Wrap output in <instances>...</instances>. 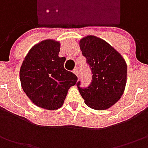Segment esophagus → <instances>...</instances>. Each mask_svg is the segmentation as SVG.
<instances>
[{
	"label": "esophagus",
	"mask_w": 148,
	"mask_h": 148,
	"mask_svg": "<svg viewBox=\"0 0 148 148\" xmlns=\"http://www.w3.org/2000/svg\"><path fill=\"white\" fill-rule=\"evenodd\" d=\"M73 72H74V74H75L77 77H79V70H78L77 67H75V69L73 70Z\"/></svg>",
	"instance_id": "34e87169"
}]
</instances>
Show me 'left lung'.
Listing matches in <instances>:
<instances>
[{"label":"left lung","instance_id":"1","mask_svg":"<svg viewBox=\"0 0 148 148\" xmlns=\"http://www.w3.org/2000/svg\"><path fill=\"white\" fill-rule=\"evenodd\" d=\"M80 48L90 66L92 82L79 92L88 107L96 110L110 108L123 94L127 82V64L122 55L104 39L87 35L80 41Z\"/></svg>","mask_w":148,"mask_h":148}]
</instances>
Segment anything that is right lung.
Here are the masks:
<instances>
[{"instance_id": "1", "label": "right lung", "mask_w": 148, "mask_h": 148, "mask_svg": "<svg viewBox=\"0 0 148 148\" xmlns=\"http://www.w3.org/2000/svg\"><path fill=\"white\" fill-rule=\"evenodd\" d=\"M60 43L45 39L25 56L20 70L21 86L34 105L48 110L62 107L68 90L77 77L64 68L65 57L60 58Z\"/></svg>"}]
</instances>
